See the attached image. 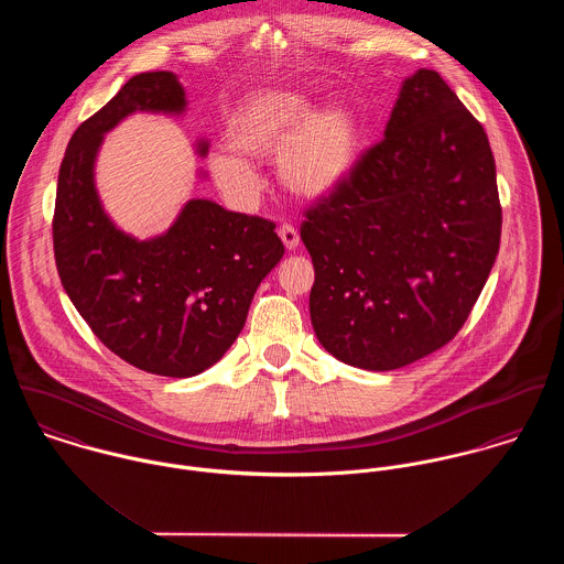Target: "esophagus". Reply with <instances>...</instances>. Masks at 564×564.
<instances>
[{
  "label": "esophagus",
  "mask_w": 564,
  "mask_h": 564,
  "mask_svg": "<svg viewBox=\"0 0 564 564\" xmlns=\"http://www.w3.org/2000/svg\"><path fill=\"white\" fill-rule=\"evenodd\" d=\"M278 235H280V239H282L284 247H286L289 251H295V249L300 247V235H297V230H295L293 226H282Z\"/></svg>",
  "instance_id": "34e87169"
}]
</instances>
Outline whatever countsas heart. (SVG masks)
I'll return each instance as SVG.
<instances>
[{
  "label": "heart",
  "instance_id": "b5f03b06",
  "mask_svg": "<svg viewBox=\"0 0 564 564\" xmlns=\"http://www.w3.org/2000/svg\"><path fill=\"white\" fill-rule=\"evenodd\" d=\"M365 123L345 101L317 104L293 88H260L242 99L228 123V150H215L208 169L224 193L249 202L260 180L249 161L275 154L278 177L302 199L336 193L356 171L365 150Z\"/></svg>",
  "mask_w": 564,
  "mask_h": 564
}]
</instances>
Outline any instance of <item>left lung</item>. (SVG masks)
<instances>
[{"mask_svg": "<svg viewBox=\"0 0 564 564\" xmlns=\"http://www.w3.org/2000/svg\"><path fill=\"white\" fill-rule=\"evenodd\" d=\"M499 237L486 132L436 72L419 69L402 82L384 141L306 213L319 343L367 371L441 349L478 302Z\"/></svg>", "mask_w": 564, "mask_h": 564, "instance_id": "1", "label": "left lung"}]
</instances>
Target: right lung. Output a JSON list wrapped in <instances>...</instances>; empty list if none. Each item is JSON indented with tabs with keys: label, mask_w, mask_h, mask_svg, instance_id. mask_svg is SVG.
<instances>
[{
	"label": "right lung",
	"mask_w": 564,
	"mask_h": 564,
	"mask_svg": "<svg viewBox=\"0 0 564 564\" xmlns=\"http://www.w3.org/2000/svg\"><path fill=\"white\" fill-rule=\"evenodd\" d=\"M186 93L171 72L123 88L69 141L58 173L54 253L82 319L119 358L164 378H193L241 334L256 289L284 256L275 226L188 199L173 224L139 239L106 213L95 184L104 137L137 112L184 117ZM206 159L208 139L195 141ZM199 177L206 173L199 169Z\"/></svg>",
	"instance_id": "add662e5"
}]
</instances>
